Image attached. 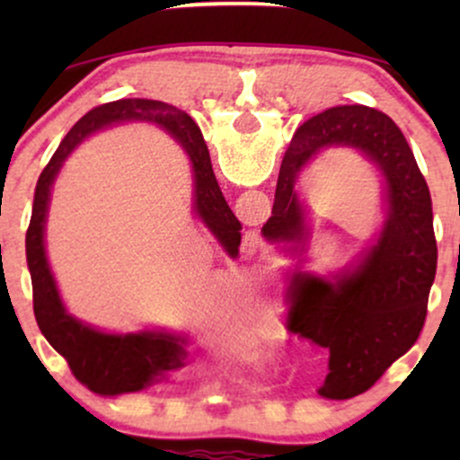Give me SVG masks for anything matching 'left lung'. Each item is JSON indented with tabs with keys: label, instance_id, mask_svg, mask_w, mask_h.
Here are the masks:
<instances>
[{
	"label": "left lung",
	"instance_id": "left-lung-1",
	"mask_svg": "<svg viewBox=\"0 0 460 460\" xmlns=\"http://www.w3.org/2000/svg\"><path fill=\"white\" fill-rule=\"evenodd\" d=\"M352 149L383 181L385 223L374 244L346 270L320 277L294 270L288 283L289 329L329 348L320 395L348 400L367 392L415 344L437 272L432 200L409 142L387 114L337 105L311 116L294 134L279 172L274 208L261 235L303 255L309 240L296 192L303 168L324 149Z\"/></svg>",
	"mask_w": 460,
	"mask_h": 460
}]
</instances>
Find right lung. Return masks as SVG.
Here are the masks:
<instances>
[{"instance_id": "obj_1", "label": "right lung", "mask_w": 460, "mask_h": 460, "mask_svg": "<svg viewBox=\"0 0 460 460\" xmlns=\"http://www.w3.org/2000/svg\"><path fill=\"white\" fill-rule=\"evenodd\" d=\"M128 120L160 125L181 145L192 164L194 212L212 231L218 244L229 252V257L237 255L242 240V225L220 192L203 134L186 112L153 99H119L91 110L73 125L36 183L31 218L25 234V255L34 289V315L40 332L66 358L73 376L91 392L102 395L140 392L153 383L166 381V374L183 367L188 357V340L183 335L166 331H138L120 335L99 331L73 318L62 303L54 272L47 261V212L51 188L62 164L94 131Z\"/></svg>"}]
</instances>
